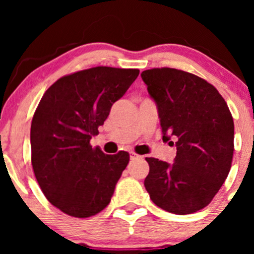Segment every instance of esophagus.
<instances>
[{
  "label": "esophagus",
  "instance_id": "esophagus-1",
  "mask_svg": "<svg viewBox=\"0 0 254 254\" xmlns=\"http://www.w3.org/2000/svg\"><path fill=\"white\" fill-rule=\"evenodd\" d=\"M139 157H141V156H139V155H137V154H136V153H133V151H132V153H130V159H131V160H136V159H139Z\"/></svg>",
  "mask_w": 254,
  "mask_h": 254
}]
</instances>
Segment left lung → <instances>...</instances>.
I'll use <instances>...</instances> for the list:
<instances>
[{"instance_id":"obj_1","label":"left lung","mask_w":254,"mask_h":254,"mask_svg":"<svg viewBox=\"0 0 254 254\" xmlns=\"http://www.w3.org/2000/svg\"><path fill=\"white\" fill-rule=\"evenodd\" d=\"M141 76L156 104L162 139L177 147L173 164L145 157L149 164L145 190L166 211L196 212L211 202L230 171L232 113L212 84L190 72L154 68Z\"/></svg>"}]
</instances>
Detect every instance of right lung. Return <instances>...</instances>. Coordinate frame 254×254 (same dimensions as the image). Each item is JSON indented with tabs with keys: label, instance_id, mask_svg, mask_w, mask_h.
<instances>
[{
	"label": "right lung",
	"instance_id": "right-lung-1",
	"mask_svg": "<svg viewBox=\"0 0 254 254\" xmlns=\"http://www.w3.org/2000/svg\"><path fill=\"white\" fill-rule=\"evenodd\" d=\"M138 69L95 66L61 77L44 93L31 124L32 166L43 193L72 217L104 210L129 164V153L92 148L116 101Z\"/></svg>",
	"mask_w": 254,
	"mask_h": 254
}]
</instances>
